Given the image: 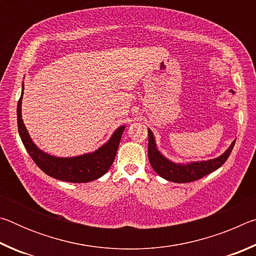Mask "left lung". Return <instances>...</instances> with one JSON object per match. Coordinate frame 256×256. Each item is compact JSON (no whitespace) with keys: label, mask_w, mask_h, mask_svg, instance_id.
<instances>
[{"label":"left lung","mask_w":256,"mask_h":256,"mask_svg":"<svg viewBox=\"0 0 256 256\" xmlns=\"http://www.w3.org/2000/svg\"><path fill=\"white\" fill-rule=\"evenodd\" d=\"M148 158L151 167L154 168V170L160 177L167 180L174 182V183H190V182L200 180L203 176L218 170L228 159L236 141L234 140L232 144L229 146V148L216 158L202 160V162H190L188 164H176L167 159L158 150L154 136L150 128H148Z\"/></svg>","instance_id":"8db88e82"}]
</instances>
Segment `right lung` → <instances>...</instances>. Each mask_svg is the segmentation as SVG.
I'll use <instances>...</instances> for the list:
<instances>
[{"mask_svg": "<svg viewBox=\"0 0 256 256\" xmlns=\"http://www.w3.org/2000/svg\"><path fill=\"white\" fill-rule=\"evenodd\" d=\"M24 84L21 96L16 107L18 116V130L21 141L28 151L30 157L40 170L50 177L56 180L70 182V183H88L105 175L114 162L118 152L120 138L125 130V125L118 128L112 134L105 144L94 151V152L76 156V157H55L40 150L34 144L29 133L24 124L21 115V104L24 96Z\"/></svg>", "mask_w": 256, "mask_h": 256, "instance_id": "add662e5", "label": "right lung"}]
</instances>
